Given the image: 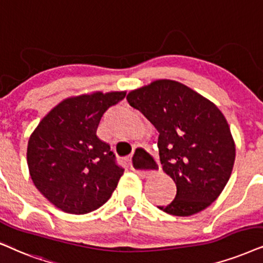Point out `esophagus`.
I'll return each mask as SVG.
<instances>
[{"label": "esophagus", "mask_w": 263, "mask_h": 263, "mask_svg": "<svg viewBox=\"0 0 263 263\" xmlns=\"http://www.w3.org/2000/svg\"><path fill=\"white\" fill-rule=\"evenodd\" d=\"M128 164L132 170L137 172L142 177L151 175L152 172H155L156 168H158V164L155 162L154 158L143 148L136 149L135 154L129 158Z\"/></svg>", "instance_id": "34e87169"}]
</instances>
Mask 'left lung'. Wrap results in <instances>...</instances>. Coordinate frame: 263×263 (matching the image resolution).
I'll return each mask as SVG.
<instances>
[{
    "label": "left lung",
    "instance_id": "left-lung-1",
    "mask_svg": "<svg viewBox=\"0 0 263 263\" xmlns=\"http://www.w3.org/2000/svg\"><path fill=\"white\" fill-rule=\"evenodd\" d=\"M132 108L158 129L162 170L177 193L166 214L191 216L210 206L233 170L235 145L228 122L214 103L172 80H156L127 95Z\"/></svg>",
    "mask_w": 263,
    "mask_h": 263
}]
</instances>
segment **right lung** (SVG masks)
Wrapping results in <instances>:
<instances>
[{"label": "right lung", "mask_w": 263, "mask_h": 263, "mask_svg": "<svg viewBox=\"0 0 263 263\" xmlns=\"http://www.w3.org/2000/svg\"><path fill=\"white\" fill-rule=\"evenodd\" d=\"M125 92L68 98L42 119L28 143V166L36 188L69 214L97 210L111 197L124 168L97 136L103 114Z\"/></svg>", "instance_id": "1"}]
</instances>
